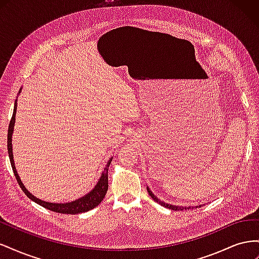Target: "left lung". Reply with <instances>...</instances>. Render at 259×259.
<instances>
[{
    "label": "left lung",
    "instance_id": "obj_1",
    "mask_svg": "<svg viewBox=\"0 0 259 259\" xmlns=\"http://www.w3.org/2000/svg\"><path fill=\"white\" fill-rule=\"evenodd\" d=\"M147 191H148V193H149V195H150V197L156 202V203H159V204H161L162 206H164V207H166V208H169V209H173V210H183V209H190V208H194L193 206H179V205H173V204H168V203H165V202H163V201H161L160 199H158L155 197V195L153 194V192L149 189V187L147 186ZM195 207H201V205H198V206H195Z\"/></svg>",
    "mask_w": 259,
    "mask_h": 259
}]
</instances>
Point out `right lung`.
I'll return each instance as SVG.
<instances>
[{"instance_id": "add662e5", "label": "right lung", "mask_w": 259, "mask_h": 259, "mask_svg": "<svg viewBox=\"0 0 259 259\" xmlns=\"http://www.w3.org/2000/svg\"><path fill=\"white\" fill-rule=\"evenodd\" d=\"M22 89L19 90V93L21 92ZM16 110H17V99L15 100L14 104V112H13V116L12 120L10 122L9 125V133H7V150H9V155H10V160H11V164L13 167V171L15 174V177H16L17 182L20 186V188L22 189V191L26 193L27 197L32 200L33 202L37 203L38 205H41L45 208H48L50 210L56 211V213H61V214H80V213H85V211L91 210L94 207H96L100 204V202L104 200L105 195L108 191V169H109V165L112 161V158L109 159V161L107 162V165L105 166L103 173H101L97 184L94 186L93 189L86 193L83 197L76 199L74 201L71 202H66V203H55V202H46L43 201L41 199H38L32 193H30L28 191L27 188L25 187V185L22 184L21 179L17 173L16 166H15V162H14V155H13V145H12V138H13V133H14V126H15V116H16Z\"/></svg>"}]
</instances>
